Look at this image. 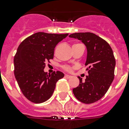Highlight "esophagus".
<instances>
[{"instance_id":"obj_1","label":"esophagus","mask_w":129,"mask_h":129,"mask_svg":"<svg viewBox=\"0 0 129 129\" xmlns=\"http://www.w3.org/2000/svg\"><path fill=\"white\" fill-rule=\"evenodd\" d=\"M65 78H66L69 79V78H71L72 76H69V75H65Z\"/></svg>"}]
</instances>
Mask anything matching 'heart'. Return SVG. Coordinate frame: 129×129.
Here are the masks:
<instances>
[{"instance_id":"1","label":"heart","mask_w":129,"mask_h":129,"mask_svg":"<svg viewBox=\"0 0 129 129\" xmlns=\"http://www.w3.org/2000/svg\"><path fill=\"white\" fill-rule=\"evenodd\" d=\"M63 70L67 71V72H72L73 70V68L68 66H63Z\"/></svg>"}]
</instances>
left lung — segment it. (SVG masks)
<instances>
[{"instance_id": "1", "label": "left lung", "mask_w": 129, "mask_h": 129, "mask_svg": "<svg viewBox=\"0 0 129 129\" xmlns=\"http://www.w3.org/2000/svg\"><path fill=\"white\" fill-rule=\"evenodd\" d=\"M86 46L88 76L85 81L80 77V84L73 89L75 97L85 104L98 101L105 95L114 78L116 61L113 51L105 40L92 33H75L69 35Z\"/></svg>"}]
</instances>
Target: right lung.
Here are the masks:
<instances>
[{
  "label": "right lung",
  "mask_w": 129,
  "mask_h": 129,
  "mask_svg": "<svg viewBox=\"0 0 129 129\" xmlns=\"http://www.w3.org/2000/svg\"><path fill=\"white\" fill-rule=\"evenodd\" d=\"M68 35L38 32L23 40L14 57V73L23 95L31 102H45L54 92L57 82L63 78L59 71L45 72V61L53 58L57 44Z\"/></svg>",
  "instance_id": "add662e5"
}]
</instances>
